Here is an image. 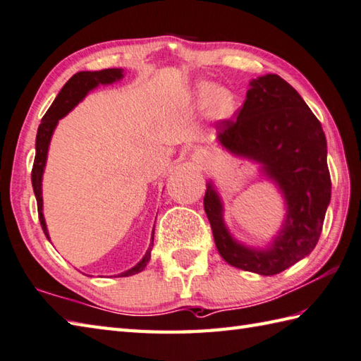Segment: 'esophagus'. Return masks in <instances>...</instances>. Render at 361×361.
<instances>
[{
	"label": "esophagus",
	"instance_id": "esophagus-1",
	"mask_svg": "<svg viewBox=\"0 0 361 361\" xmlns=\"http://www.w3.org/2000/svg\"><path fill=\"white\" fill-rule=\"evenodd\" d=\"M209 159H211L209 153H208L207 150H202V148H200V150H195V152L192 153V161L195 162L197 166H200V167L208 166Z\"/></svg>",
	"mask_w": 361,
	"mask_h": 361
}]
</instances>
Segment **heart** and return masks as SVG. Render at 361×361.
Here are the masks:
<instances>
[{"instance_id": "obj_1", "label": "heart", "mask_w": 361, "mask_h": 361, "mask_svg": "<svg viewBox=\"0 0 361 361\" xmlns=\"http://www.w3.org/2000/svg\"><path fill=\"white\" fill-rule=\"evenodd\" d=\"M195 102L209 108V114L214 118H228L236 108V97L230 89L217 87L211 81H199L192 89Z\"/></svg>"}]
</instances>
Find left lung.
Wrapping results in <instances>:
<instances>
[{"mask_svg":"<svg viewBox=\"0 0 361 361\" xmlns=\"http://www.w3.org/2000/svg\"><path fill=\"white\" fill-rule=\"evenodd\" d=\"M235 120L217 125V142L239 158L255 161L283 195L285 221L266 249L233 238L224 222V203L213 181L203 207L221 257L238 269L275 275L313 252L330 203L327 140L319 120L291 84L279 75L250 81Z\"/></svg>","mask_w":361,"mask_h":361,"instance_id":"obj_1","label":"left lung"}]
</instances>
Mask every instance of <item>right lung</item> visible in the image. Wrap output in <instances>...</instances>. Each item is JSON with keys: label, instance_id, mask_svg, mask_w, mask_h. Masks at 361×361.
Listing matches in <instances>:
<instances>
[{"label": "right lung", "instance_id": "right-lung-1", "mask_svg": "<svg viewBox=\"0 0 361 361\" xmlns=\"http://www.w3.org/2000/svg\"><path fill=\"white\" fill-rule=\"evenodd\" d=\"M122 78H123L122 68H104V70H100V72H78L76 75L70 78V80L66 82V86L61 89L58 97L54 98L53 104L49 106L47 114L44 116V118H42V123L39 125V130H37V137H35V158H34V166L31 172V181H32L35 200H37L42 230H44L45 236L48 239H49V235H48L47 222L44 217V199H42V178H44V171L47 166L49 140H51L56 126H58L59 120L62 117H66L92 89L98 87L100 84H104L106 86V84L120 81ZM153 235H154V228L152 231V243L148 245V250L145 252L142 259H140L136 266H133L131 269L120 272L117 277H130V275L142 272L145 269V266L152 257Z\"/></svg>", "mask_w": 361, "mask_h": 361}]
</instances>
